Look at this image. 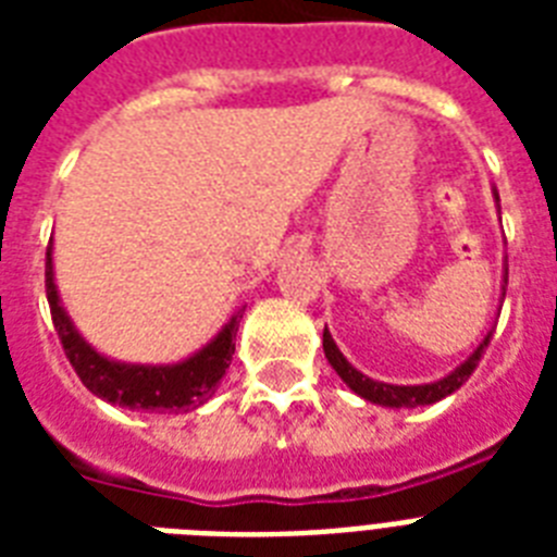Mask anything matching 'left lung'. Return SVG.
Returning <instances> with one entry per match:
<instances>
[{"mask_svg":"<svg viewBox=\"0 0 557 557\" xmlns=\"http://www.w3.org/2000/svg\"><path fill=\"white\" fill-rule=\"evenodd\" d=\"M494 201H500L497 190H494ZM506 283H509V269H506V274H503V297H506ZM503 297H500V304H503ZM488 341H492V332L480 341V347H476L474 352H471V356L457 367V370H450L445 379H436L431 381V384H387V381L370 379V375L356 370V367L349 364L347 358H344L338 344L332 341L330 330H323V352H326V361L332 364V370L338 372L341 381H344L352 393H358V396L364 398V401H372V405L393 407V410H398V407L436 405V401H442V398L450 396V393H457V389L471 379V372L476 370L485 347H488Z\"/></svg>","mask_w":557,"mask_h":557,"instance_id":"obj_1","label":"left lung"}]
</instances>
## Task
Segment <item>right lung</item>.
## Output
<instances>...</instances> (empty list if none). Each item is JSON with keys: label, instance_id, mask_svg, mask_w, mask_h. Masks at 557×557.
Wrapping results in <instances>:
<instances>
[{"label": "right lung", "instance_id": "1", "mask_svg": "<svg viewBox=\"0 0 557 557\" xmlns=\"http://www.w3.org/2000/svg\"><path fill=\"white\" fill-rule=\"evenodd\" d=\"M46 295L51 306V321L81 381L103 401L129 410H150V413H187L196 410L216 393V384L225 375L231 356H234L236 330L243 312L231 314V321L213 335L201 349L176 364H126L115 358L100 356L89 341L83 338L77 326L65 312L60 292L54 283V262L51 245L46 253Z\"/></svg>", "mask_w": 557, "mask_h": 557}]
</instances>
